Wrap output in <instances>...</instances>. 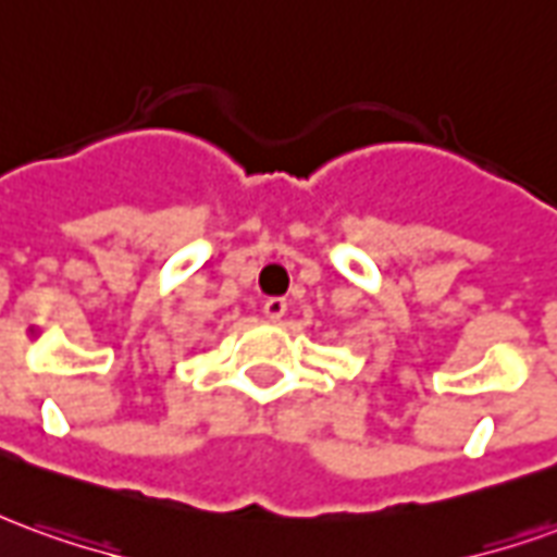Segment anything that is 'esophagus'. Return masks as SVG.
<instances>
[{
  "label": "esophagus",
  "mask_w": 557,
  "mask_h": 557,
  "mask_svg": "<svg viewBox=\"0 0 557 557\" xmlns=\"http://www.w3.org/2000/svg\"><path fill=\"white\" fill-rule=\"evenodd\" d=\"M262 310H265L268 319H283L286 315V298H268L262 304Z\"/></svg>",
  "instance_id": "1"
}]
</instances>
